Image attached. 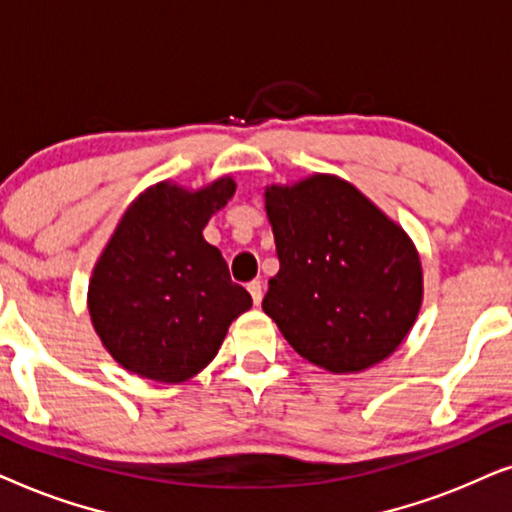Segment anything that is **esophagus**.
Listing matches in <instances>:
<instances>
[{
	"label": "esophagus",
	"instance_id": "34e87169",
	"mask_svg": "<svg viewBox=\"0 0 512 512\" xmlns=\"http://www.w3.org/2000/svg\"><path fill=\"white\" fill-rule=\"evenodd\" d=\"M248 292H250L252 302H255L257 306H260V304H262V297H264V288H262V283H260V281H252V283H248Z\"/></svg>",
	"mask_w": 512,
	"mask_h": 512
}]
</instances>
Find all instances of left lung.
<instances>
[{"label":"left lung","instance_id":"obj_1","mask_svg":"<svg viewBox=\"0 0 512 512\" xmlns=\"http://www.w3.org/2000/svg\"><path fill=\"white\" fill-rule=\"evenodd\" d=\"M281 269L262 309L299 356L363 372L403 344L424 302L417 245L358 187L330 173L264 189Z\"/></svg>","mask_w":512,"mask_h":512}]
</instances>
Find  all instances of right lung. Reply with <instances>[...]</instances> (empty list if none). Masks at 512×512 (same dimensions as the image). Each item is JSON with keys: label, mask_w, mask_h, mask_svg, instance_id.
<instances>
[{"label": "right lung", "mask_w": 512, "mask_h": 512, "mask_svg": "<svg viewBox=\"0 0 512 512\" xmlns=\"http://www.w3.org/2000/svg\"><path fill=\"white\" fill-rule=\"evenodd\" d=\"M236 192L231 175L187 189L163 180L133 199L88 281V316L109 356L142 379L182 384L217 356L252 306L203 229Z\"/></svg>", "instance_id": "obj_1"}]
</instances>
